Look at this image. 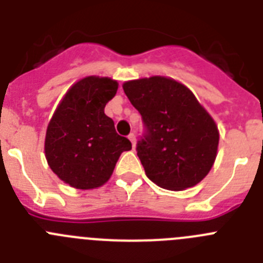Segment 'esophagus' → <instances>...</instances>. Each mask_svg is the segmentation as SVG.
Returning <instances> with one entry per match:
<instances>
[{
    "label": "esophagus",
    "mask_w": 263,
    "mask_h": 263,
    "mask_svg": "<svg viewBox=\"0 0 263 263\" xmlns=\"http://www.w3.org/2000/svg\"><path fill=\"white\" fill-rule=\"evenodd\" d=\"M127 138L130 139V142H132V145H133V147H136V136H134L133 133L129 134V137Z\"/></svg>",
    "instance_id": "obj_1"
}]
</instances>
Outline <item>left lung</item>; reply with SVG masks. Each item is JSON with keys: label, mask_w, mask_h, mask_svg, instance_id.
<instances>
[{"label": "left lung", "mask_w": 263, "mask_h": 263, "mask_svg": "<svg viewBox=\"0 0 263 263\" xmlns=\"http://www.w3.org/2000/svg\"><path fill=\"white\" fill-rule=\"evenodd\" d=\"M122 88L146 126L137 155L147 178L170 191L200 183L215 163L220 134L195 95L166 76L125 81Z\"/></svg>", "instance_id": "obj_1"}]
</instances>
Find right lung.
I'll list each match as a JSON object with an SVG mask.
<instances>
[{
    "label": "right lung",
    "mask_w": 263,
    "mask_h": 263,
    "mask_svg": "<svg viewBox=\"0 0 263 263\" xmlns=\"http://www.w3.org/2000/svg\"><path fill=\"white\" fill-rule=\"evenodd\" d=\"M118 83L87 76L60 100L45 139L47 163L58 178L78 190H93L110 179L118 158L132 142L116 133L104 108L116 96Z\"/></svg>",
    "instance_id": "add662e5"
}]
</instances>
